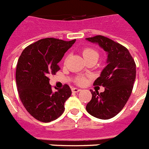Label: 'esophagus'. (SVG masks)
<instances>
[{
  "mask_svg": "<svg viewBox=\"0 0 149 149\" xmlns=\"http://www.w3.org/2000/svg\"><path fill=\"white\" fill-rule=\"evenodd\" d=\"M72 92H73V93H78V92H80V91H81V89H79V88L74 87V88H72Z\"/></svg>",
  "mask_w": 149,
  "mask_h": 149,
  "instance_id": "1",
  "label": "esophagus"
}]
</instances>
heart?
I'll use <instances>...</instances> for the list:
<instances>
[{"label": "heart", "instance_id": "1", "mask_svg": "<svg viewBox=\"0 0 149 149\" xmlns=\"http://www.w3.org/2000/svg\"><path fill=\"white\" fill-rule=\"evenodd\" d=\"M82 54L84 58L85 59L86 61L89 60H92V59H95V60H98V53L97 52L96 50H95L94 48H90V47H86V48H84L82 50ZM85 80L83 77H78L77 79V82L78 84H84Z\"/></svg>", "mask_w": 149, "mask_h": 149}]
</instances>
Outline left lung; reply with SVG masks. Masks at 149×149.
I'll return each mask as SVG.
<instances>
[{"mask_svg": "<svg viewBox=\"0 0 149 149\" xmlns=\"http://www.w3.org/2000/svg\"><path fill=\"white\" fill-rule=\"evenodd\" d=\"M86 39L98 44L107 54V65L93 84L103 86L104 91L98 93L90 90L93 97L86 105V111L98 119H111L123 109L131 96L136 78V64L125 47L109 38L95 36Z\"/></svg>", "mask_w": 149, "mask_h": 149, "instance_id": "left-lung-1", "label": "left lung"}]
</instances>
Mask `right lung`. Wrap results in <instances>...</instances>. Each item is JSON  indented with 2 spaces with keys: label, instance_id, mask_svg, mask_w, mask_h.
<instances>
[{
  "label": "right lung",
  "instance_id": "1",
  "mask_svg": "<svg viewBox=\"0 0 149 149\" xmlns=\"http://www.w3.org/2000/svg\"><path fill=\"white\" fill-rule=\"evenodd\" d=\"M75 41L41 39L27 46L19 56L15 74L18 95L27 111L40 122H50L60 117L72 95L67 84L54 92L48 77L60 70L58 63Z\"/></svg>",
  "mask_w": 149,
  "mask_h": 149
}]
</instances>
